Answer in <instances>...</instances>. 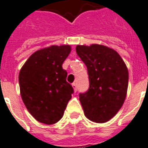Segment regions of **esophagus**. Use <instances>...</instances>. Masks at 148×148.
Here are the masks:
<instances>
[{"mask_svg": "<svg viewBox=\"0 0 148 148\" xmlns=\"http://www.w3.org/2000/svg\"><path fill=\"white\" fill-rule=\"evenodd\" d=\"M72 87H73V89H74V92H76V91L77 90V85H76V83L72 84Z\"/></svg>", "mask_w": 148, "mask_h": 148, "instance_id": "obj_1", "label": "esophagus"}]
</instances>
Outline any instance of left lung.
<instances>
[{
    "label": "left lung",
    "instance_id": "obj_1",
    "mask_svg": "<svg viewBox=\"0 0 148 148\" xmlns=\"http://www.w3.org/2000/svg\"><path fill=\"white\" fill-rule=\"evenodd\" d=\"M76 52L86 64L90 79L86 93L79 94L85 116L96 123H106L123 106L128 86V71L120 55L100 44L77 45Z\"/></svg>",
    "mask_w": 148,
    "mask_h": 148
}]
</instances>
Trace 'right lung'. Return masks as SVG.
Instances as JSON below:
<instances>
[{
	"mask_svg": "<svg viewBox=\"0 0 148 148\" xmlns=\"http://www.w3.org/2000/svg\"><path fill=\"white\" fill-rule=\"evenodd\" d=\"M71 51L70 45H52L34 52L21 67V98L37 121L57 123L63 116L74 90L66 82L62 63Z\"/></svg>",
	"mask_w": 148,
	"mask_h": 148,
	"instance_id": "right-lung-1",
	"label": "right lung"
}]
</instances>
